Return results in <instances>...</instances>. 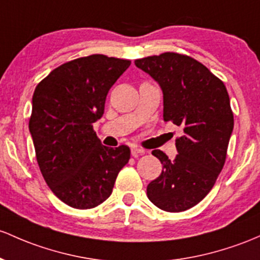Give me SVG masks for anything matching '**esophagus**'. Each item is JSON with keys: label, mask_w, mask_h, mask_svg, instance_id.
Returning <instances> with one entry per match:
<instances>
[{"label": "esophagus", "mask_w": 260, "mask_h": 260, "mask_svg": "<svg viewBox=\"0 0 260 260\" xmlns=\"http://www.w3.org/2000/svg\"><path fill=\"white\" fill-rule=\"evenodd\" d=\"M131 153H132V155L135 156V158H137V156H139V155H143L144 149H142V148H139V147H133L132 149H131Z\"/></svg>", "instance_id": "1"}]
</instances>
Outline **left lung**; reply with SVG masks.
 Here are the masks:
<instances>
[{"label":"left lung","mask_w":260,"mask_h":260,"mask_svg":"<svg viewBox=\"0 0 260 260\" xmlns=\"http://www.w3.org/2000/svg\"><path fill=\"white\" fill-rule=\"evenodd\" d=\"M162 91V117L180 125L178 155L170 160L155 149L162 172L147 186L160 210L181 212L198 205L217 180L233 131V113L223 82L190 56L162 53L135 61Z\"/></svg>","instance_id":"1"}]
</instances>
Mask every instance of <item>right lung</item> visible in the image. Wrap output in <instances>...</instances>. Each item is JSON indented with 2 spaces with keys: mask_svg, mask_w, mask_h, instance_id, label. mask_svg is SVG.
<instances>
[{
  "mask_svg": "<svg viewBox=\"0 0 260 260\" xmlns=\"http://www.w3.org/2000/svg\"><path fill=\"white\" fill-rule=\"evenodd\" d=\"M129 65L93 54L60 65L34 90L29 132L37 161L50 190L74 209H92L110 198L131 158L127 145H102L92 128Z\"/></svg>",
  "mask_w": 260,
  "mask_h": 260,
  "instance_id": "1",
  "label": "right lung"
}]
</instances>
